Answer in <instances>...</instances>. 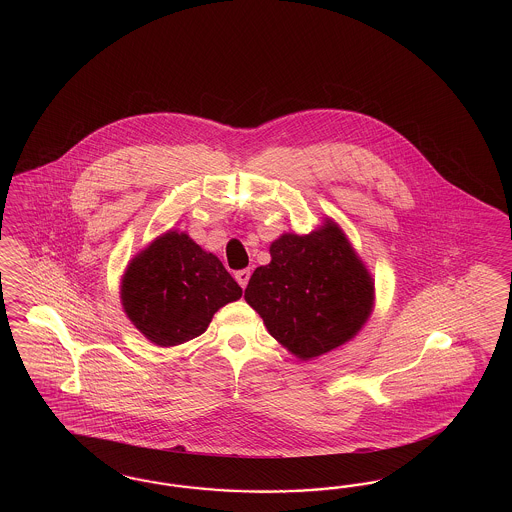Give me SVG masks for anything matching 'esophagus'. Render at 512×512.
<instances>
[{"label": "esophagus", "instance_id": "esophagus-1", "mask_svg": "<svg viewBox=\"0 0 512 512\" xmlns=\"http://www.w3.org/2000/svg\"><path fill=\"white\" fill-rule=\"evenodd\" d=\"M249 276H251V272L249 270H238L236 274H234V278H236V281L240 283V287L242 289H246V285H248Z\"/></svg>", "mask_w": 512, "mask_h": 512}]
</instances>
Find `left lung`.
<instances>
[{
  "label": "left lung",
  "mask_w": 512,
  "mask_h": 512,
  "mask_svg": "<svg viewBox=\"0 0 512 512\" xmlns=\"http://www.w3.org/2000/svg\"><path fill=\"white\" fill-rule=\"evenodd\" d=\"M270 257L255 268L244 298L296 358L338 349L372 317V274L330 217L310 234H281L270 244Z\"/></svg>",
  "instance_id": "left-lung-1"
}]
</instances>
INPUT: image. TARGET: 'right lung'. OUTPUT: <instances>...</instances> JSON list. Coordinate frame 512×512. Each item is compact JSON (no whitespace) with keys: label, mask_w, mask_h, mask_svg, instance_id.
I'll return each instance as SVG.
<instances>
[{"label":"right lung","mask_w":512,"mask_h":512,"mask_svg":"<svg viewBox=\"0 0 512 512\" xmlns=\"http://www.w3.org/2000/svg\"><path fill=\"white\" fill-rule=\"evenodd\" d=\"M240 296V285L214 253L172 229L129 261L120 285L125 315L159 347L201 336L214 313Z\"/></svg>","instance_id":"right-lung-1"}]
</instances>
